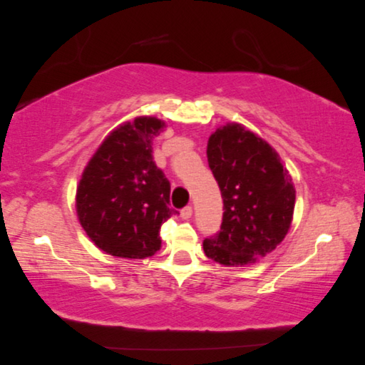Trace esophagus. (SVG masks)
<instances>
[{
    "label": "esophagus",
    "instance_id": "obj_1",
    "mask_svg": "<svg viewBox=\"0 0 365 365\" xmlns=\"http://www.w3.org/2000/svg\"><path fill=\"white\" fill-rule=\"evenodd\" d=\"M191 216H192V208H191V207H185V208L180 211V217L185 219V220L191 219Z\"/></svg>",
    "mask_w": 365,
    "mask_h": 365
}]
</instances>
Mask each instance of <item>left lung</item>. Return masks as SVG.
<instances>
[{"mask_svg":"<svg viewBox=\"0 0 365 365\" xmlns=\"http://www.w3.org/2000/svg\"><path fill=\"white\" fill-rule=\"evenodd\" d=\"M207 155L223 217L217 235L203 240L205 255L222 265L253 264L272 253L292 225V177L265 140L237 123L211 134Z\"/></svg>","mask_w":365,"mask_h":365,"instance_id":"left-lung-1","label":"left lung"}]
</instances>
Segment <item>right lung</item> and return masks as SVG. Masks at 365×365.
<instances>
[{
    "label": "right lung",
    "mask_w": 365,
    "mask_h": 365,
    "mask_svg": "<svg viewBox=\"0 0 365 365\" xmlns=\"http://www.w3.org/2000/svg\"><path fill=\"white\" fill-rule=\"evenodd\" d=\"M165 123L137 117L105 138L83 171L76 207L83 230L105 253L126 259L154 256L170 208V182L153 158V138Z\"/></svg>",
    "instance_id": "add662e5"
}]
</instances>
